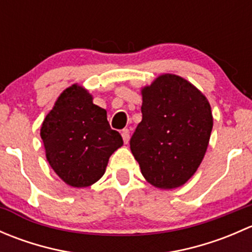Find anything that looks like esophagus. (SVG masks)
<instances>
[{
  "instance_id": "1",
  "label": "esophagus",
  "mask_w": 252,
  "mask_h": 252,
  "mask_svg": "<svg viewBox=\"0 0 252 252\" xmlns=\"http://www.w3.org/2000/svg\"><path fill=\"white\" fill-rule=\"evenodd\" d=\"M129 133H130V131H129V129H123V130H122V138H123L124 144H128L129 138H130Z\"/></svg>"
}]
</instances>
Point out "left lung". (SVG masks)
I'll list each match as a JSON object with an SVG mask.
<instances>
[{
  "label": "left lung",
  "mask_w": 252,
  "mask_h": 252,
  "mask_svg": "<svg viewBox=\"0 0 252 252\" xmlns=\"http://www.w3.org/2000/svg\"><path fill=\"white\" fill-rule=\"evenodd\" d=\"M142 121L130 150L145 179L159 189L182 187L204 158L213 126L210 102L191 83L162 74L145 86Z\"/></svg>",
  "instance_id": "8db88e82"
}]
</instances>
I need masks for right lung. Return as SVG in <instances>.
Returning <instances> with one entry per match:
<instances>
[{
  "label": "right lung",
  "instance_id": "obj_1",
  "mask_svg": "<svg viewBox=\"0 0 252 252\" xmlns=\"http://www.w3.org/2000/svg\"><path fill=\"white\" fill-rule=\"evenodd\" d=\"M46 158L56 174L74 188L90 187L105 174L108 159L123 145L111 129L107 112L74 84L65 89L44 119L40 130Z\"/></svg>",
  "mask_w": 252,
  "mask_h": 252
}]
</instances>
